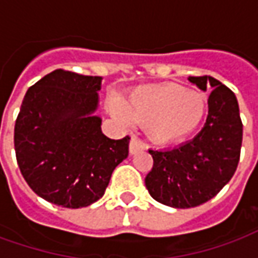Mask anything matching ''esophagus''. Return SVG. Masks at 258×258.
<instances>
[{"label":"esophagus","mask_w":258,"mask_h":258,"mask_svg":"<svg viewBox=\"0 0 258 258\" xmlns=\"http://www.w3.org/2000/svg\"><path fill=\"white\" fill-rule=\"evenodd\" d=\"M144 149H145L144 144H142L137 137H133L131 141H130V153H131V155H135V153H138V152H142Z\"/></svg>","instance_id":"esophagus-1"}]
</instances>
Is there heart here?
Segmentation results:
<instances>
[{"label": "heart", "mask_w": 258, "mask_h": 258, "mask_svg": "<svg viewBox=\"0 0 258 258\" xmlns=\"http://www.w3.org/2000/svg\"><path fill=\"white\" fill-rule=\"evenodd\" d=\"M207 107L203 92L167 83L140 87L123 103L112 101L109 113L123 125L145 127L149 141L157 145H170L186 140L199 128Z\"/></svg>", "instance_id": "heart-1"}]
</instances>
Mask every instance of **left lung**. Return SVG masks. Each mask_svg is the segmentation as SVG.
Returning a JSON list of instances; mask_svg holds the SVG:
<instances>
[{"label":"left lung","mask_w":258,"mask_h":258,"mask_svg":"<svg viewBox=\"0 0 258 258\" xmlns=\"http://www.w3.org/2000/svg\"><path fill=\"white\" fill-rule=\"evenodd\" d=\"M188 80L200 91L213 90L205 125L194 140L173 149H151L153 167L145 178L152 198L174 209L202 205L229 182L238 167L243 135L232 91L211 76Z\"/></svg>","instance_id":"8db88e82"}]
</instances>
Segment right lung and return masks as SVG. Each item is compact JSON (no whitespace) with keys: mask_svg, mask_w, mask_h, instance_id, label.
Returning a JSON list of instances; mask_svg holds the SVG:
<instances>
[{"mask_svg":"<svg viewBox=\"0 0 258 258\" xmlns=\"http://www.w3.org/2000/svg\"><path fill=\"white\" fill-rule=\"evenodd\" d=\"M102 77L53 70L26 92L15 124L20 173L40 198L80 209L105 194L114 168L128 156L130 137L102 133Z\"/></svg>","mask_w":258,"mask_h":258,"instance_id":"right-lung-1","label":"right lung"}]
</instances>
